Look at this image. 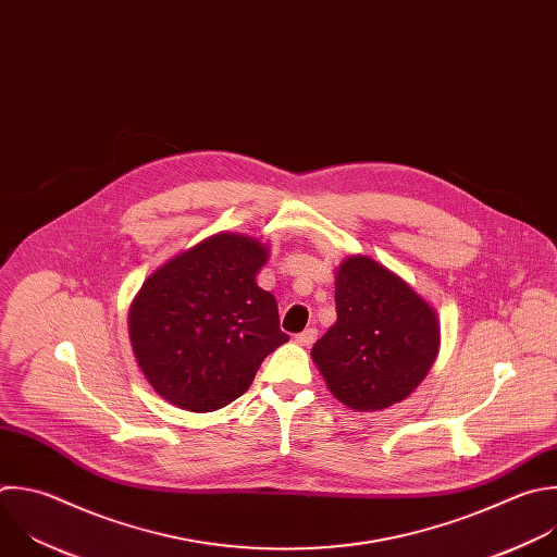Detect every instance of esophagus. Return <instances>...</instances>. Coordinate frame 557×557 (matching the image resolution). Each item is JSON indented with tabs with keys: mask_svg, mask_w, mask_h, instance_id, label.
I'll list each match as a JSON object with an SVG mask.
<instances>
[{
	"mask_svg": "<svg viewBox=\"0 0 557 557\" xmlns=\"http://www.w3.org/2000/svg\"><path fill=\"white\" fill-rule=\"evenodd\" d=\"M314 338H317V327H306L301 334H297L293 341L297 343V345H301V347H308V345H312L314 343Z\"/></svg>",
	"mask_w": 557,
	"mask_h": 557,
	"instance_id": "1",
	"label": "esophagus"
}]
</instances>
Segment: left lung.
<instances>
[{
	"mask_svg": "<svg viewBox=\"0 0 557 557\" xmlns=\"http://www.w3.org/2000/svg\"><path fill=\"white\" fill-rule=\"evenodd\" d=\"M336 321L310 356L330 394L351 411H383L411 396L440 351L437 310L372 256L334 271Z\"/></svg>",
	"mask_w": 557,
	"mask_h": 557,
	"instance_id": "obj_1",
	"label": "left lung"
}]
</instances>
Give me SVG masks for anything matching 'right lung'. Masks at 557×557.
<instances>
[{
	"instance_id": "obj_1",
	"label": "right lung",
	"mask_w": 557,
	"mask_h": 557,
	"mask_svg": "<svg viewBox=\"0 0 557 557\" xmlns=\"http://www.w3.org/2000/svg\"><path fill=\"white\" fill-rule=\"evenodd\" d=\"M269 247L221 232L152 271L128 308L144 379L165 403L210 413L240 398L262 360L288 341L275 297L256 282Z\"/></svg>"
}]
</instances>
